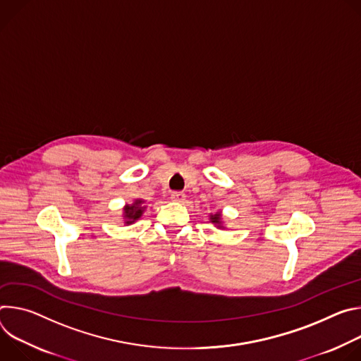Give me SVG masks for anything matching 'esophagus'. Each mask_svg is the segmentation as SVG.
<instances>
[{
	"label": "esophagus",
	"instance_id": "esophagus-1",
	"mask_svg": "<svg viewBox=\"0 0 361 361\" xmlns=\"http://www.w3.org/2000/svg\"><path fill=\"white\" fill-rule=\"evenodd\" d=\"M171 197L173 199L175 202H183V201H185V193L180 192V190H173V192L171 193Z\"/></svg>",
	"mask_w": 361,
	"mask_h": 361
}]
</instances>
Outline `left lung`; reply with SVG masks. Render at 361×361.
Here are the masks:
<instances>
[{
	"mask_svg": "<svg viewBox=\"0 0 361 361\" xmlns=\"http://www.w3.org/2000/svg\"><path fill=\"white\" fill-rule=\"evenodd\" d=\"M219 216H221V214H216V215L211 216L212 222H214V224H218V225H219V224H221V218H219Z\"/></svg>",
	"mask_w": 361,
	"mask_h": 361,
	"instance_id": "8db88e82",
	"label": "left lung"
}]
</instances>
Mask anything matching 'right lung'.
<instances>
[{"label": "right lung", "mask_w": 361, "mask_h": 361, "mask_svg": "<svg viewBox=\"0 0 361 361\" xmlns=\"http://www.w3.org/2000/svg\"><path fill=\"white\" fill-rule=\"evenodd\" d=\"M143 201H140V199H137V201H135V204L132 205V207H126L125 208V218L128 219V222L126 224H132V222H135L136 219H139L140 216H142V214H143V208L140 207V204H142Z\"/></svg>", "instance_id": "1"}]
</instances>
